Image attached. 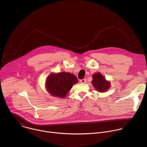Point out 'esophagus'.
Returning a JSON list of instances; mask_svg holds the SVG:
<instances>
[{
	"label": "esophagus",
	"mask_w": 147,
	"mask_h": 147,
	"mask_svg": "<svg viewBox=\"0 0 147 147\" xmlns=\"http://www.w3.org/2000/svg\"><path fill=\"white\" fill-rule=\"evenodd\" d=\"M86 82H87V80H86V78H85V79H82V80H80V82H81V83L85 84V83H86Z\"/></svg>",
	"instance_id": "34e87169"
}]
</instances>
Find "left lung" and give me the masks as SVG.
<instances>
[{
  "label": "left lung",
  "mask_w": 147,
  "mask_h": 147,
  "mask_svg": "<svg viewBox=\"0 0 147 147\" xmlns=\"http://www.w3.org/2000/svg\"><path fill=\"white\" fill-rule=\"evenodd\" d=\"M91 83L95 90L99 92L107 91L111 87V82L107 81L100 73L98 72L92 75Z\"/></svg>",
  "instance_id": "1"
}]
</instances>
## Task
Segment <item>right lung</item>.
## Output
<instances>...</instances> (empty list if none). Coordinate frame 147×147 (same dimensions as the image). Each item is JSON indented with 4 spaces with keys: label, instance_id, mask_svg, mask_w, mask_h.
<instances>
[{
    "label": "right lung",
    "instance_id": "right-lung-1",
    "mask_svg": "<svg viewBox=\"0 0 147 147\" xmlns=\"http://www.w3.org/2000/svg\"><path fill=\"white\" fill-rule=\"evenodd\" d=\"M78 81L77 77L70 73H52L46 80L45 87L52 96L63 98Z\"/></svg>",
    "mask_w": 147,
    "mask_h": 147
}]
</instances>
